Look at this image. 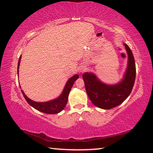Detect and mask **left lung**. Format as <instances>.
Instances as JSON below:
<instances>
[{"instance_id": "obj_1", "label": "left lung", "mask_w": 153, "mask_h": 153, "mask_svg": "<svg viewBox=\"0 0 153 153\" xmlns=\"http://www.w3.org/2000/svg\"><path fill=\"white\" fill-rule=\"evenodd\" d=\"M128 56V66L124 79L119 84L107 85L97 79L94 74H82L86 91L95 106L102 109H111L120 105L131 94L136 77V66L131 50L125 44Z\"/></svg>"}]
</instances>
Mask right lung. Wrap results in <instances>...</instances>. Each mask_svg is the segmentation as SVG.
<instances>
[{
    "mask_svg": "<svg viewBox=\"0 0 153 153\" xmlns=\"http://www.w3.org/2000/svg\"><path fill=\"white\" fill-rule=\"evenodd\" d=\"M21 56H20L18 62V68H17V73H18V74L19 67L20 65V62H21ZM79 77V76L78 74H75V75L72 76L71 79H69V80L67 82V84L65 85V87L64 88V90H63L62 94H60V96L59 98H57V99L51 100V101L45 102H34L33 100L28 99V98L26 96V94L24 93V92L22 91V90H21V92L27 102L29 104L30 106H33V108L36 109V110L47 114H57L60 111H62L63 110V108L65 107V106L67 105L68 101V97L72 86H73L74 81H75ZM19 86L20 88H21V85Z\"/></svg>",
    "mask_w": 153,
    "mask_h": 153,
    "instance_id": "right-lung-1",
    "label": "right lung"
}]
</instances>
